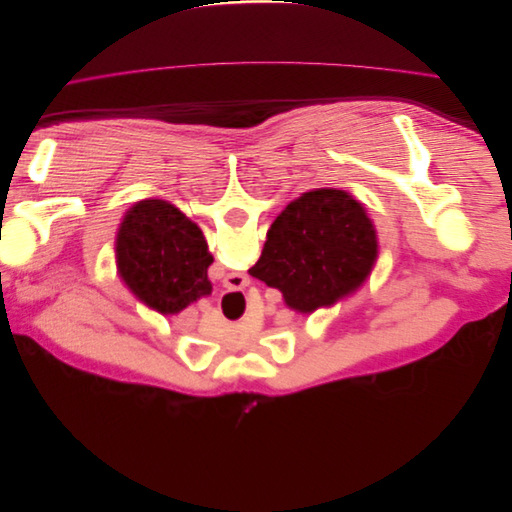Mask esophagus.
<instances>
[{"label": "esophagus", "mask_w": 512, "mask_h": 512, "mask_svg": "<svg viewBox=\"0 0 512 512\" xmlns=\"http://www.w3.org/2000/svg\"><path fill=\"white\" fill-rule=\"evenodd\" d=\"M224 284L228 286V288H235V290H239V288H245L247 284H250V280H247L245 275H241V273H228L226 275V280H224Z\"/></svg>", "instance_id": "1"}]
</instances>
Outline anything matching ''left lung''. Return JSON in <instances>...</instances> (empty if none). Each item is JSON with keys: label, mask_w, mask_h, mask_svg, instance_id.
Instances as JSON below:
<instances>
[{"label": "left lung", "mask_w": 512, "mask_h": 512, "mask_svg": "<svg viewBox=\"0 0 512 512\" xmlns=\"http://www.w3.org/2000/svg\"><path fill=\"white\" fill-rule=\"evenodd\" d=\"M376 258V230L359 200L320 188L277 215L250 275L280 290L294 312L312 314L359 288Z\"/></svg>", "instance_id": "8db88e82"}]
</instances>
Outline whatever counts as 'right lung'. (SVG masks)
I'll return each instance as SVG.
<instances>
[{
    "instance_id": "obj_1",
    "label": "right lung",
    "mask_w": 512,
    "mask_h": 512,
    "mask_svg": "<svg viewBox=\"0 0 512 512\" xmlns=\"http://www.w3.org/2000/svg\"><path fill=\"white\" fill-rule=\"evenodd\" d=\"M115 250L121 280L164 316L211 294L213 256L203 232L166 200L136 203L119 226Z\"/></svg>"
}]
</instances>
